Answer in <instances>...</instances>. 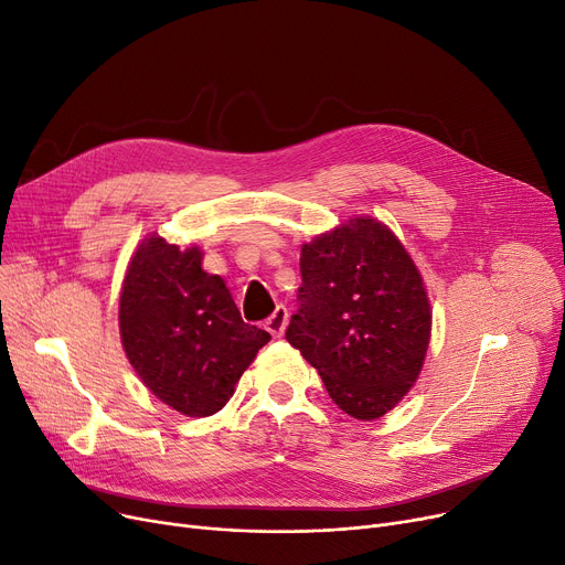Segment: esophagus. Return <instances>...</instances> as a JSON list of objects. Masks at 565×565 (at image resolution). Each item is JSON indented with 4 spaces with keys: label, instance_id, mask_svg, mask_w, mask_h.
<instances>
[{
    "label": "esophagus",
    "instance_id": "1",
    "mask_svg": "<svg viewBox=\"0 0 565 565\" xmlns=\"http://www.w3.org/2000/svg\"><path fill=\"white\" fill-rule=\"evenodd\" d=\"M287 321H289V312L285 306H278L276 312L266 319V331L271 333L274 338H282L285 329H287Z\"/></svg>",
    "mask_w": 565,
    "mask_h": 565
}]
</instances>
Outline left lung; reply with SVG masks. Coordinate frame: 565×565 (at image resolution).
I'll list each match as a JSON object with an SVG mask.
<instances>
[{"mask_svg":"<svg viewBox=\"0 0 565 565\" xmlns=\"http://www.w3.org/2000/svg\"><path fill=\"white\" fill-rule=\"evenodd\" d=\"M301 278L287 342L344 414L382 418L416 384L433 333L418 266L388 225L356 216L301 246Z\"/></svg>","mask_w":565,"mask_h":565,"instance_id":"1","label":"left lung"}]
</instances>
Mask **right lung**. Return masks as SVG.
Instances as JSON below:
<instances>
[{
  "label": "right lung",
  "instance_id": "right-lung-1",
  "mask_svg": "<svg viewBox=\"0 0 565 565\" xmlns=\"http://www.w3.org/2000/svg\"><path fill=\"white\" fill-rule=\"evenodd\" d=\"M200 246L147 234L119 291V333L142 384L174 412H221L241 374L271 340L246 324L221 276L202 268Z\"/></svg>",
  "mask_w": 565,
  "mask_h": 565
}]
</instances>
